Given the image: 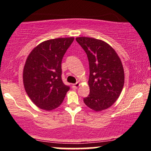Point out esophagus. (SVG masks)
Here are the masks:
<instances>
[{
    "instance_id": "34e87169",
    "label": "esophagus",
    "mask_w": 151,
    "mask_h": 151,
    "mask_svg": "<svg viewBox=\"0 0 151 151\" xmlns=\"http://www.w3.org/2000/svg\"><path fill=\"white\" fill-rule=\"evenodd\" d=\"M80 84H81L79 82H77V83H76V84H74L73 85H72V87H73L74 89H77V87H79V86H80Z\"/></svg>"
}]
</instances>
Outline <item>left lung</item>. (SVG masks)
I'll return each mask as SVG.
<instances>
[{
	"instance_id": "left-lung-1",
	"label": "left lung",
	"mask_w": 151,
	"mask_h": 151,
	"mask_svg": "<svg viewBox=\"0 0 151 151\" xmlns=\"http://www.w3.org/2000/svg\"><path fill=\"white\" fill-rule=\"evenodd\" d=\"M87 55L90 92L84 104L95 111L108 109L120 96L124 84V70L119 55L111 46L92 37L76 38Z\"/></svg>"
}]
</instances>
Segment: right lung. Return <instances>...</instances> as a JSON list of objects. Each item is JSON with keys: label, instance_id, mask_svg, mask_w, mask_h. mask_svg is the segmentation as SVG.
<instances>
[{"label": "right lung", "instance_id": "obj_1", "mask_svg": "<svg viewBox=\"0 0 151 151\" xmlns=\"http://www.w3.org/2000/svg\"><path fill=\"white\" fill-rule=\"evenodd\" d=\"M74 38L48 40L29 54L22 79L26 93L33 103L45 111L61 105L70 87L62 80V60Z\"/></svg>", "mask_w": 151, "mask_h": 151}]
</instances>
